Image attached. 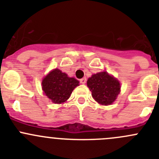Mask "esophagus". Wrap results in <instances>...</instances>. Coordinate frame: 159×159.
<instances>
[{"mask_svg":"<svg viewBox=\"0 0 159 159\" xmlns=\"http://www.w3.org/2000/svg\"><path fill=\"white\" fill-rule=\"evenodd\" d=\"M86 81H87L86 78H81V79H80V82L83 84H84L85 83H86Z\"/></svg>","mask_w":159,"mask_h":159,"instance_id":"esophagus-1","label":"esophagus"}]
</instances>
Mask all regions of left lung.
<instances>
[{"mask_svg":"<svg viewBox=\"0 0 159 159\" xmlns=\"http://www.w3.org/2000/svg\"><path fill=\"white\" fill-rule=\"evenodd\" d=\"M87 86L92 92L93 98L101 105L113 103L120 93V82L106 71L92 75L87 81Z\"/></svg>","mask_w":159,"mask_h":159,"instance_id":"8db88e82","label":"left lung"}]
</instances>
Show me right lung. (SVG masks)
I'll list each match as a JSON object with an SVG mask.
<instances>
[{"label":"right lung","instance_id":"1","mask_svg":"<svg viewBox=\"0 0 159 159\" xmlns=\"http://www.w3.org/2000/svg\"><path fill=\"white\" fill-rule=\"evenodd\" d=\"M41 85L44 94L52 103L60 104L69 99L73 90L79 85V81L56 68L43 78Z\"/></svg>","mask_w":159,"mask_h":159}]
</instances>
